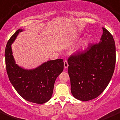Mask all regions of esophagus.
<instances>
[{
	"instance_id": "34e87169",
	"label": "esophagus",
	"mask_w": 120,
	"mask_h": 120,
	"mask_svg": "<svg viewBox=\"0 0 120 120\" xmlns=\"http://www.w3.org/2000/svg\"><path fill=\"white\" fill-rule=\"evenodd\" d=\"M68 66V62H67V60H65L64 62V67L65 68H67Z\"/></svg>"
}]
</instances>
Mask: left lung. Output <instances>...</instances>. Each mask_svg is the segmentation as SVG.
<instances>
[{"label": "left lung", "mask_w": 120, "mask_h": 120, "mask_svg": "<svg viewBox=\"0 0 120 120\" xmlns=\"http://www.w3.org/2000/svg\"><path fill=\"white\" fill-rule=\"evenodd\" d=\"M100 41L89 45L82 53L68 60V73L71 92L80 101H89L98 97L107 87L114 71L116 45L113 37L103 27Z\"/></svg>", "instance_id": "left-lung-1"}]
</instances>
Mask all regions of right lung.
Segmentation results:
<instances>
[{
    "label": "right lung",
    "instance_id": "1",
    "mask_svg": "<svg viewBox=\"0 0 120 120\" xmlns=\"http://www.w3.org/2000/svg\"><path fill=\"white\" fill-rule=\"evenodd\" d=\"M23 31V29H18L7 43V73L10 82L21 97L31 103L43 104L52 98L56 80L63 71V60H49L33 69L20 67L15 62L11 46L19 33Z\"/></svg>",
    "mask_w": 120,
    "mask_h": 120
}]
</instances>
